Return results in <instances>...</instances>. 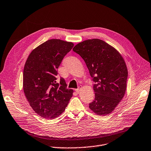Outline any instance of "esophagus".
Here are the masks:
<instances>
[{
  "instance_id": "1",
  "label": "esophagus",
  "mask_w": 151,
  "mask_h": 151,
  "mask_svg": "<svg viewBox=\"0 0 151 151\" xmlns=\"http://www.w3.org/2000/svg\"><path fill=\"white\" fill-rule=\"evenodd\" d=\"M82 88V85H80L79 86V88H77V89H75V91L77 92V93H78L80 91H81V88Z\"/></svg>"
}]
</instances>
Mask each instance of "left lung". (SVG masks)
<instances>
[{
	"label": "left lung",
	"mask_w": 151,
	"mask_h": 151,
	"mask_svg": "<svg viewBox=\"0 0 151 151\" xmlns=\"http://www.w3.org/2000/svg\"><path fill=\"white\" fill-rule=\"evenodd\" d=\"M73 51L83 59L94 82L95 98L89 109L98 115L111 113L126 89L128 72L123 58L114 47L99 39L81 42Z\"/></svg>",
	"instance_id": "8db88e82"
}]
</instances>
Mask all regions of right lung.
<instances>
[{"instance_id": "obj_1", "label": "right lung", "mask_w": 151, "mask_h": 151, "mask_svg": "<svg viewBox=\"0 0 151 151\" xmlns=\"http://www.w3.org/2000/svg\"><path fill=\"white\" fill-rule=\"evenodd\" d=\"M70 42L49 40L29 55L23 73V89L33 110L46 119H53L65 110L73 90L67 88L63 78L57 83L58 69L73 47Z\"/></svg>"}]
</instances>
